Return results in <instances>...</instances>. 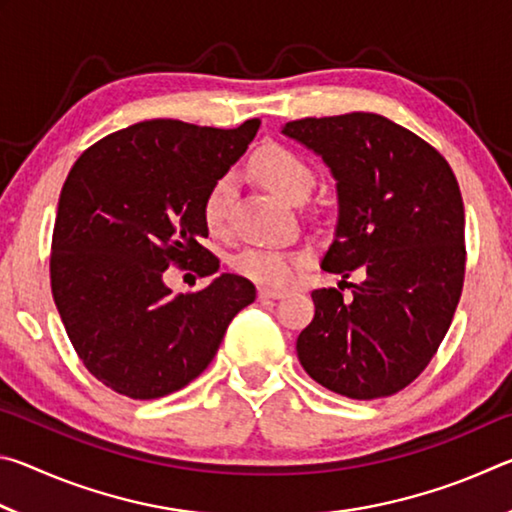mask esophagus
Here are the masks:
<instances>
[{"instance_id":"esophagus-1","label":"esophagus","mask_w":512,"mask_h":512,"mask_svg":"<svg viewBox=\"0 0 512 512\" xmlns=\"http://www.w3.org/2000/svg\"><path fill=\"white\" fill-rule=\"evenodd\" d=\"M257 296H259V300H277V298H284V291L262 287V289H259Z\"/></svg>"}]
</instances>
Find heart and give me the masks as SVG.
<instances>
[{"mask_svg": "<svg viewBox=\"0 0 512 512\" xmlns=\"http://www.w3.org/2000/svg\"><path fill=\"white\" fill-rule=\"evenodd\" d=\"M253 171L259 183L293 203L305 198L311 185H314V171H311L309 164L298 153L284 149L280 144L262 146L253 158ZM232 187H235L232 176L225 173L207 189L203 201V221L212 232H221L225 228ZM302 262H305V255L293 253V250L246 248L232 259V266L241 275L250 277L253 282L266 284V287H287L296 277Z\"/></svg>", "mask_w": 512, "mask_h": 512, "instance_id": "heart-1", "label": "heart"}]
</instances>
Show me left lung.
I'll return each mask as SVG.
<instances>
[{"instance_id": "8db88e82", "label": "left lung", "mask_w": 512, "mask_h": 512, "mask_svg": "<svg viewBox=\"0 0 512 512\" xmlns=\"http://www.w3.org/2000/svg\"><path fill=\"white\" fill-rule=\"evenodd\" d=\"M332 169L339 221L323 271L363 282L311 291L296 343L307 375L350 400L395 395L443 343L465 280V210L449 162L395 121L350 112L282 128Z\"/></svg>"}]
</instances>
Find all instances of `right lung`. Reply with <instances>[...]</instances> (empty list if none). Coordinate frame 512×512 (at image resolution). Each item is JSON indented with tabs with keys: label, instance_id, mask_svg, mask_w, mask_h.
<instances>
[{
	"label": "right lung",
	"instance_id": "1",
	"mask_svg": "<svg viewBox=\"0 0 512 512\" xmlns=\"http://www.w3.org/2000/svg\"><path fill=\"white\" fill-rule=\"evenodd\" d=\"M262 121L237 128L151 119L81 153L60 192L51 239V293L92 377L131 400L185 388L210 366L255 284L223 273L173 296L169 266L219 271L203 201L253 142Z\"/></svg>",
	"mask_w": 512,
	"mask_h": 512
}]
</instances>
